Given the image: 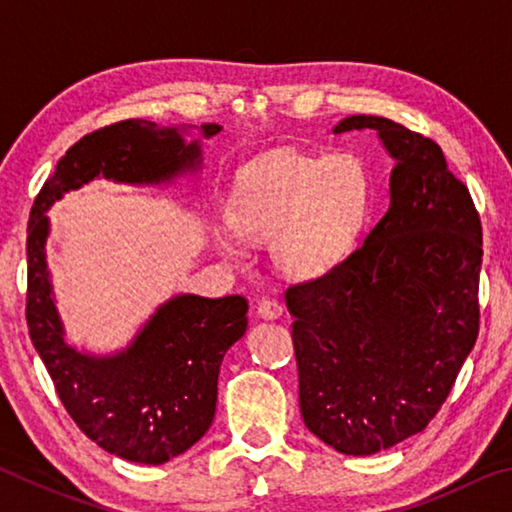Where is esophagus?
Returning <instances> with one entry per match:
<instances>
[{
	"label": "esophagus",
	"instance_id": "34e87169",
	"mask_svg": "<svg viewBox=\"0 0 512 512\" xmlns=\"http://www.w3.org/2000/svg\"><path fill=\"white\" fill-rule=\"evenodd\" d=\"M257 314L262 318H280L282 316V305L273 298H264L262 302H259Z\"/></svg>",
	"mask_w": 512,
	"mask_h": 512
}]
</instances>
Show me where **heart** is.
I'll return each instance as SVG.
<instances>
[{"label": "heart", "instance_id": "b5f03b06", "mask_svg": "<svg viewBox=\"0 0 512 512\" xmlns=\"http://www.w3.org/2000/svg\"><path fill=\"white\" fill-rule=\"evenodd\" d=\"M366 207L368 176L354 155L282 151L237 173L225 216L241 237L271 236L268 250L282 273L316 277L352 248ZM219 246L230 259L241 257L232 237H219Z\"/></svg>", "mask_w": 512, "mask_h": 512}]
</instances>
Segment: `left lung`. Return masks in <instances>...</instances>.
<instances>
[{
    "mask_svg": "<svg viewBox=\"0 0 512 512\" xmlns=\"http://www.w3.org/2000/svg\"><path fill=\"white\" fill-rule=\"evenodd\" d=\"M395 158L391 207L363 244L284 293L307 429L348 456L420 433L479 336L481 219L443 149L386 117L352 115Z\"/></svg>",
    "mask_w": 512,
    "mask_h": 512,
    "instance_id": "obj_1",
    "label": "left lung"
}]
</instances>
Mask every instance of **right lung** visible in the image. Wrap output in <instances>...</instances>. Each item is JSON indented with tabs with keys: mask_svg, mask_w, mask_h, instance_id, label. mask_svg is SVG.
Masks as SVG:
<instances>
[{
	"mask_svg": "<svg viewBox=\"0 0 512 512\" xmlns=\"http://www.w3.org/2000/svg\"><path fill=\"white\" fill-rule=\"evenodd\" d=\"M205 137L221 131L203 124ZM198 142L178 128L124 119L81 137L58 160L31 207L27 228L29 336L69 418L106 452L133 463L160 465L187 452L210 429L216 381L225 352L248 327L244 296H176L155 311L131 348L115 357H88L63 339L51 300L45 212L69 189L97 176L119 183H164L198 167Z\"/></svg>",
	"mask_w": 512,
	"mask_h": 512,
	"instance_id": "right-lung-1",
	"label": "right lung"
}]
</instances>
